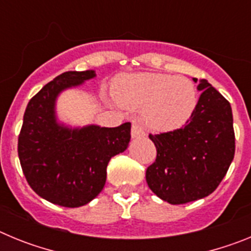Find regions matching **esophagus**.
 I'll use <instances>...</instances> for the list:
<instances>
[{"instance_id":"1","label":"esophagus","mask_w":251,"mask_h":251,"mask_svg":"<svg viewBox=\"0 0 251 251\" xmlns=\"http://www.w3.org/2000/svg\"><path fill=\"white\" fill-rule=\"evenodd\" d=\"M145 129L142 127V124L139 122H133L132 123V137L133 138H138V137L145 136Z\"/></svg>"}]
</instances>
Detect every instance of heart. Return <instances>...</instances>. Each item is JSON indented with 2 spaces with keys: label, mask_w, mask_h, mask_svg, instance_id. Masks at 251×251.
Segmentation results:
<instances>
[{
  "label": "heart",
  "mask_w": 251,
  "mask_h": 251,
  "mask_svg": "<svg viewBox=\"0 0 251 251\" xmlns=\"http://www.w3.org/2000/svg\"><path fill=\"white\" fill-rule=\"evenodd\" d=\"M114 97L119 104L143 109L151 128L161 132L183 127L197 105V89L185 76L158 73L122 75L114 83Z\"/></svg>",
  "instance_id": "1"
}]
</instances>
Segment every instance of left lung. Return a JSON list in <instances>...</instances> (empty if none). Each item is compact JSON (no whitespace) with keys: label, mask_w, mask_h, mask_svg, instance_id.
Listing matches in <instances>:
<instances>
[{"label":"left lung","mask_w":251,"mask_h":251,"mask_svg":"<svg viewBox=\"0 0 251 251\" xmlns=\"http://www.w3.org/2000/svg\"><path fill=\"white\" fill-rule=\"evenodd\" d=\"M197 89L202 93L183 127L150 134L157 156L146 171V179L159 199L172 205L212 194L234 159L231 105L206 80Z\"/></svg>","instance_id":"left-lung-1"}]
</instances>
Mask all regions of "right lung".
<instances>
[{
  "instance_id": "right-lung-1",
  "label": "right lung",
  "mask_w": 251,
  "mask_h": 251,
  "mask_svg": "<svg viewBox=\"0 0 251 251\" xmlns=\"http://www.w3.org/2000/svg\"><path fill=\"white\" fill-rule=\"evenodd\" d=\"M93 70L66 72L46 84L26 106L17 152L30 187L45 200L79 207L98 196L105 185L106 166L130 141V123L105 128L68 129L56 123V95L92 79Z\"/></svg>"
}]
</instances>
